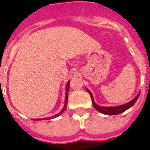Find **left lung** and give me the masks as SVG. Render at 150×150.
<instances>
[{
	"label": "left lung",
	"mask_w": 150,
	"mask_h": 150,
	"mask_svg": "<svg viewBox=\"0 0 150 150\" xmlns=\"http://www.w3.org/2000/svg\"><path fill=\"white\" fill-rule=\"evenodd\" d=\"M88 90V89H87ZM88 93L90 94L91 98V100H92V104H93V106L95 107L96 109H97L99 112H100L101 113H103V114H106V115H117V114H120V113L123 112H125L126 111L128 108H131L133 105V104H135L136 101L137 100V99H138L139 96L140 94H138L137 96H136L132 100H131L129 103H127V104H124V105H121V106H118V107H100V106H99L97 104L95 103L94 99H93V96H92V95H91V91L88 90Z\"/></svg>",
	"instance_id": "left-lung-1"
}]
</instances>
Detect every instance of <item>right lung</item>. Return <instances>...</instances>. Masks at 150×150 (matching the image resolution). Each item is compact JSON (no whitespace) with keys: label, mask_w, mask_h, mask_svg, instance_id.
<instances>
[{"label":"right lung","mask_w":150,"mask_h":150,"mask_svg":"<svg viewBox=\"0 0 150 150\" xmlns=\"http://www.w3.org/2000/svg\"><path fill=\"white\" fill-rule=\"evenodd\" d=\"M69 87H70V82H68L67 83V87H66V100H65V104H64V107H63V108L62 109V111L60 112H59L58 114H56V115H54V116H52V117H48V118H43L42 120H49V119H52V118H55V117H57V116H60L61 114H62L64 111L66 110V108H67V99H68V90H69Z\"/></svg>","instance_id":"1"}]
</instances>
